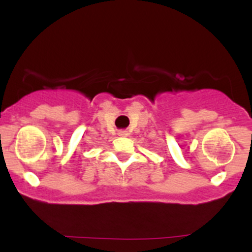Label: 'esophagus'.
Wrapping results in <instances>:
<instances>
[{
  "label": "esophagus",
  "mask_w": 252,
  "mask_h": 252,
  "mask_svg": "<svg viewBox=\"0 0 252 252\" xmlns=\"http://www.w3.org/2000/svg\"><path fill=\"white\" fill-rule=\"evenodd\" d=\"M118 135H120V136H128L129 134H128V131H126V130H120V131H118Z\"/></svg>",
  "instance_id": "esophagus-1"
}]
</instances>
